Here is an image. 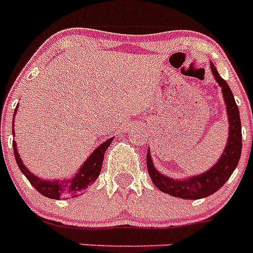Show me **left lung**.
Segmentation results:
<instances>
[{"mask_svg": "<svg viewBox=\"0 0 253 253\" xmlns=\"http://www.w3.org/2000/svg\"><path fill=\"white\" fill-rule=\"evenodd\" d=\"M210 68H211V73L215 78L216 84L222 87L223 99H224L225 109H227L228 124H229L227 144L218 162L214 163L213 167H210L208 171L203 172L200 175H194L180 180V178L169 177L157 171L153 165L149 149L147 153V169L156 187L160 189L162 193L180 199H186V200L207 198L218 191L236 169L237 165L240 162L241 151H242L241 118L234 96L227 82L219 76L213 62H210Z\"/></svg>", "mask_w": 253, "mask_h": 253, "instance_id": "8db88e82", "label": "left lung"}]
</instances>
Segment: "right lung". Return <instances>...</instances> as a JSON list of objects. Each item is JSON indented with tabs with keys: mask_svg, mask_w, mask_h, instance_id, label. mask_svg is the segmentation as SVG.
<instances>
[{
	"mask_svg": "<svg viewBox=\"0 0 253 253\" xmlns=\"http://www.w3.org/2000/svg\"><path fill=\"white\" fill-rule=\"evenodd\" d=\"M17 107L15 110L13 116L16 115ZM13 123V122H12ZM12 133L15 134L12 129ZM114 138L105 140L101 143L95 151L90 154V157L87 158L84 162L78 171L76 172L72 177L64 178V180H49V178H42L39 176H35L33 172L29 171L26 166L24 165L22 160L20 158V154L16 148V142L13 140V154L16 158V162L19 165V169L25 175V177L30 181V184L38 190L42 195L46 196L49 199H69L76 198V196L81 195L88 189V186L93 184L96 178L99 177L100 171L102 167V161H104V154L107 147L110 146Z\"/></svg>",
	"mask_w": 253,
	"mask_h": 253,
	"instance_id": "1",
	"label": "right lung"
}]
</instances>
